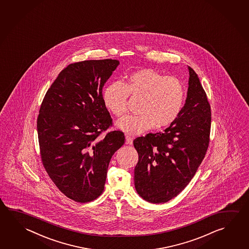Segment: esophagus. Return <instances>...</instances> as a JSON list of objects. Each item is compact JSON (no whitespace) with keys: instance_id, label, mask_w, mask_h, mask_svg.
<instances>
[{"instance_id":"34e87169","label":"esophagus","mask_w":249,"mask_h":249,"mask_svg":"<svg viewBox=\"0 0 249 249\" xmlns=\"http://www.w3.org/2000/svg\"><path fill=\"white\" fill-rule=\"evenodd\" d=\"M125 138H126V144L131 145L133 143V137H131L130 135H126Z\"/></svg>"}]
</instances>
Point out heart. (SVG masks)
<instances>
[{
  "instance_id": "1",
  "label": "heart",
  "mask_w": 249,
  "mask_h": 249,
  "mask_svg": "<svg viewBox=\"0 0 249 249\" xmlns=\"http://www.w3.org/2000/svg\"><path fill=\"white\" fill-rule=\"evenodd\" d=\"M142 98L136 115L119 120V129L127 135H139L152 127L170 126L178 118L185 102L183 82L152 69H141L128 75L122 83L110 84L103 91L107 109L117 117L126 114L128 96Z\"/></svg>"
}]
</instances>
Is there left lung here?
I'll use <instances>...</instances> for the list:
<instances>
[{"label": "left lung", "instance_id": "1", "mask_svg": "<svg viewBox=\"0 0 249 249\" xmlns=\"http://www.w3.org/2000/svg\"><path fill=\"white\" fill-rule=\"evenodd\" d=\"M187 97L178 118L163 132L137 137L139 161L135 187L149 203L160 204L178 196L196 173L209 145L211 107L194 70L188 66Z\"/></svg>", "mask_w": 249, "mask_h": 249}]
</instances>
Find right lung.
Instances as JSON below:
<instances>
[{"instance_id":"obj_1","label":"right lung","mask_w":249,"mask_h":249,"mask_svg":"<svg viewBox=\"0 0 249 249\" xmlns=\"http://www.w3.org/2000/svg\"><path fill=\"white\" fill-rule=\"evenodd\" d=\"M119 65L116 59L71 64L40 107L36 127L43 164L60 192L76 202L88 203L103 192L110 160L125 142L122 131L100 137L112 125L103 87Z\"/></svg>"}]
</instances>
